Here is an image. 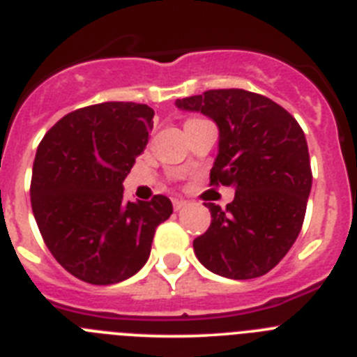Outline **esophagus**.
Listing matches in <instances>:
<instances>
[{
  "instance_id": "esophagus-1",
  "label": "esophagus",
  "mask_w": 357,
  "mask_h": 357,
  "mask_svg": "<svg viewBox=\"0 0 357 357\" xmlns=\"http://www.w3.org/2000/svg\"><path fill=\"white\" fill-rule=\"evenodd\" d=\"M172 206H174L176 211H179L181 208L186 206V201L185 199H174V201H172Z\"/></svg>"
}]
</instances>
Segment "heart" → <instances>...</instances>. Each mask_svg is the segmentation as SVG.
I'll use <instances>...</instances> for the list:
<instances>
[{
    "instance_id": "obj_1",
    "label": "heart",
    "mask_w": 357,
    "mask_h": 357,
    "mask_svg": "<svg viewBox=\"0 0 357 357\" xmlns=\"http://www.w3.org/2000/svg\"><path fill=\"white\" fill-rule=\"evenodd\" d=\"M190 121H194V119H190Z\"/></svg>"
}]
</instances>
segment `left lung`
Instances as JSON below:
<instances>
[{"label":"left lung","mask_w":357,"mask_h":357,"mask_svg":"<svg viewBox=\"0 0 357 357\" xmlns=\"http://www.w3.org/2000/svg\"><path fill=\"white\" fill-rule=\"evenodd\" d=\"M176 107L213 119L218 155L210 185L234 188L226 210L206 204L211 224L194 240L195 256L222 278L266 274L294 245L306 215L313 174L303 128L278 102L243 89L206 91Z\"/></svg>","instance_id":"obj_1"}]
</instances>
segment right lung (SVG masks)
I'll list each match as a JSON object with an SVG mask.
<instances>
[{"mask_svg": "<svg viewBox=\"0 0 357 357\" xmlns=\"http://www.w3.org/2000/svg\"><path fill=\"white\" fill-rule=\"evenodd\" d=\"M155 110L110 101L63 115L40 140L31 210L44 243L69 274L91 284L124 281L146 265L155 231L171 217L165 195L124 201Z\"/></svg>", "mask_w": 357, "mask_h": 357, "instance_id": "right-lung-1", "label": "right lung"}]
</instances>
